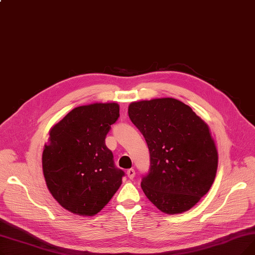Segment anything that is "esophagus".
<instances>
[{
	"label": "esophagus",
	"instance_id": "1",
	"mask_svg": "<svg viewBox=\"0 0 255 255\" xmlns=\"http://www.w3.org/2000/svg\"><path fill=\"white\" fill-rule=\"evenodd\" d=\"M127 176H128V178L129 179H133L134 178V176H135V170L133 169V168H129L128 170H127Z\"/></svg>",
	"mask_w": 255,
	"mask_h": 255
}]
</instances>
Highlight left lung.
<instances>
[{
  "mask_svg": "<svg viewBox=\"0 0 255 255\" xmlns=\"http://www.w3.org/2000/svg\"><path fill=\"white\" fill-rule=\"evenodd\" d=\"M128 114L150 152L140 184L145 196L166 214L191 209L208 193L217 171L218 153L208 125L173 98L133 102Z\"/></svg>",
  "mask_w": 255,
  "mask_h": 255,
  "instance_id": "8db88e82",
  "label": "left lung"
}]
</instances>
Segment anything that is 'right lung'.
I'll list each match as a JSON object with an SVG mask.
<instances>
[{
    "mask_svg": "<svg viewBox=\"0 0 255 255\" xmlns=\"http://www.w3.org/2000/svg\"><path fill=\"white\" fill-rule=\"evenodd\" d=\"M117 103L78 106L49 132L42 154L47 188L76 215L92 216L110 202L125 172L116 166L105 137L120 116Z\"/></svg>",
    "mask_w": 255,
    "mask_h": 255,
    "instance_id": "add662e5",
    "label": "right lung"
}]
</instances>
